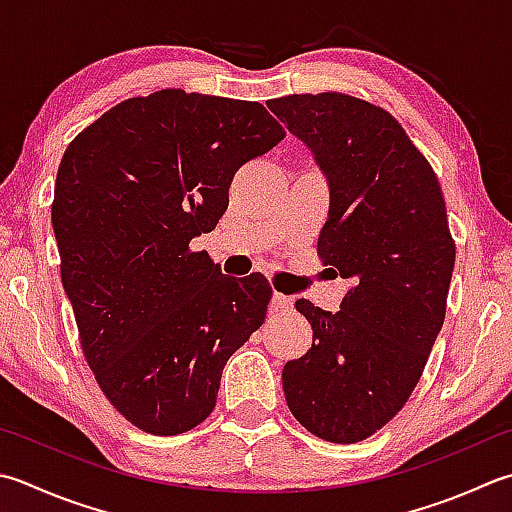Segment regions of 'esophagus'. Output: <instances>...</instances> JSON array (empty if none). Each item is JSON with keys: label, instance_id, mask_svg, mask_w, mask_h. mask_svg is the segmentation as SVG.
Returning a JSON list of instances; mask_svg holds the SVG:
<instances>
[{"label": "esophagus", "instance_id": "obj_1", "mask_svg": "<svg viewBox=\"0 0 512 512\" xmlns=\"http://www.w3.org/2000/svg\"><path fill=\"white\" fill-rule=\"evenodd\" d=\"M293 297H286L282 293H275L273 295V308L277 313H288V310H293Z\"/></svg>", "mask_w": 512, "mask_h": 512}]
</instances>
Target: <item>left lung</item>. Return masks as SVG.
I'll list each match as a JSON object with an SVG mask.
<instances>
[{
	"label": "left lung",
	"instance_id": "obj_1",
	"mask_svg": "<svg viewBox=\"0 0 512 512\" xmlns=\"http://www.w3.org/2000/svg\"><path fill=\"white\" fill-rule=\"evenodd\" d=\"M266 104L328 177L317 255L350 279L337 313L295 302L313 346L284 366L286 404L319 439L355 444L404 408L442 330L455 268L444 193L388 110L335 90Z\"/></svg>",
	"mask_w": 512,
	"mask_h": 512
}]
</instances>
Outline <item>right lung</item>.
Listing matches in <instances>:
<instances>
[{
    "label": "right lung",
    "instance_id": "obj_1",
    "mask_svg": "<svg viewBox=\"0 0 512 512\" xmlns=\"http://www.w3.org/2000/svg\"><path fill=\"white\" fill-rule=\"evenodd\" d=\"M286 137L259 102L164 88L68 144L50 219L79 344L108 402L150 435L213 413L228 357L264 324L262 273H219L190 239L228 208L239 168Z\"/></svg>",
    "mask_w": 512,
    "mask_h": 512
}]
</instances>
